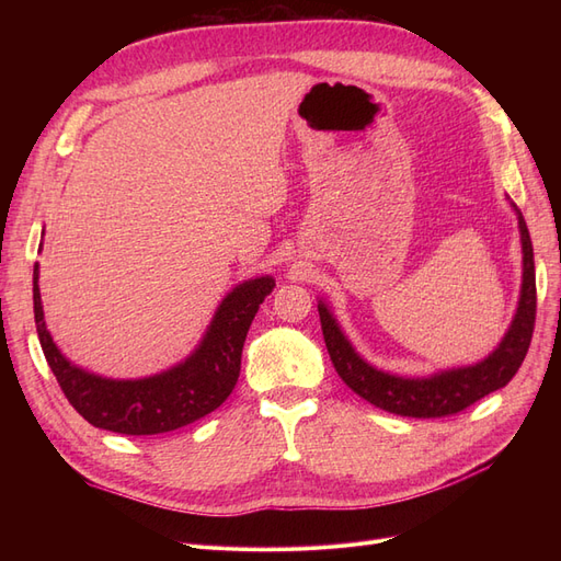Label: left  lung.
I'll return each mask as SVG.
<instances>
[{
  "mask_svg": "<svg viewBox=\"0 0 561 561\" xmlns=\"http://www.w3.org/2000/svg\"><path fill=\"white\" fill-rule=\"evenodd\" d=\"M511 206L517 215L522 243L519 301L511 328L503 334L499 346L480 363L439 369L426 377H402L393 375V371L379 369L355 351L351 339L344 334L342 325H339V320L334 318L328 304L318 299L320 328L322 336H325L330 360L336 369V375L342 377V381L353 390V393H358L363 400L390 414L437 419L466 410L472 402H478L480 398L503 388L517 375L534 334L536 266L529 229H526L524 217L515 203H511Z\"/></svg>",
  "mask_w": 561,
  "mask_h": 561,
  "instance_id": "1",
  "label": "left lung"
}]
</instances>
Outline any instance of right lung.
<instances>
[{
    "instance_id": "1",
    "label": "right lung",
    "mask_w": 561,
    "mask_h": 561,
    "mask_svg": "<svg viewBox=\"0 0 561 561\" xmlns=\"http://www.w3.org/2000/svg\"><path fill=\"white\" fill-rule=\"evenodd\" d=\"M274 285L276 280L271 276L236 285L219 301L198 346L182 363L142 379H107L65 358L46 330L39 264L32 274V299L46 363L75 410L95 428L122 435H159L190 426L231 396L241 375V353L250 322Z\"/></svg>"
}]
</instances>
